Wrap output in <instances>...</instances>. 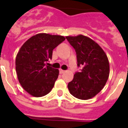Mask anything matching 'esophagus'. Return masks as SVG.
Listing matches in <instances>:
<instances>
[{"label": "esophagus", "instance_id": "34e87169", "mask_svg": "<svg viewBox=\"0 0 128 128\" xmlns=\"http://www.w3.org/2000/svg\"><path fill=\"white\" fill-rule=\"evenodd\" d=\"M65 70H62V69H60V73L61 74H63V73H64V72H65Z\"/></svg>", "mask_w": 128, "mask_h": 128}]
</instances>
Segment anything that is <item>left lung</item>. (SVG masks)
Segmentation results:
<instances>
[{
	"mask_svg": "<svg viewBox=\"0 0 128 128\" xmlns=\"http://www.w3.org/2000/svg\"><path fill=\"white\" fill-rule=\"evenodd\" d=\"M66 38L75 49L78 66L82 67L68 82V88L78 99H91L100 92L107 82L110 74L108 57L99 44L86 36H68Z\"/></svg>",
	"mask_w": 128,
	"mask_h": 128,
	"instance_id": "left-lung-1",
	"label": "left lung"
}]
</instances>
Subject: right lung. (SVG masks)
I'll return each instance as SVG.
<instances>
[{"label":"right lung","mask_w":128,"mask_h":128,"mask_svg":"<svg viewBox=\"0 0 128 128\" xmlns=\"http://www.w3.org/2000/svg\"><path fill=\"white\" fill-rule=\"evenodd\" d=\"M65 38L60 35L39 33L28 39L16 57L18 80L24 89L39 98L51 91L59 75V70L48 66L52 50Z\"/></svg>","instance_id":"obj_1"}]
</instances>
